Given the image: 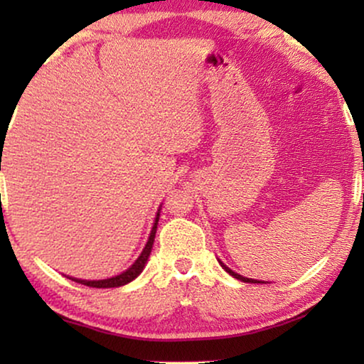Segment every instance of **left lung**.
Returning <instances> with one entry per match:
<instances>
[{"instance_id":"1","label":"left lung","mask_w":364,"mask_h":364,"mask_svg":"<svg viewBox=\"0 0 364 364\" xmlns=\"http://www.w3.org/2000/svg\"><path fill=\"white\" fill-rule=\"evenodd\" d=\"M220 265L223 267V270H225L227 273H230V275L233 277V278H237V280H240V282H245V283H265V282H258V280H253V278H247V277H242V275H238V273H235L233 270H230V268H228L227 265H223V263L220 262Z\"/></svg>"}]
</instances>
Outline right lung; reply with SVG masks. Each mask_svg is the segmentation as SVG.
<instances>
[{
    "label": "right lung",
    "instance_id": "1",
    "mask_svg": "<svg viewBox=\"0 0 364 364\" xmlns=\"http://www.w3.org/2000/svg\"><path fill=\"white\" fill-rule=\"evenodd\" d=\"M157 222H159V213L156 217V222H154V227L151 230V237H149V240L146 243V247H144L142 253L139 255L137 260L132 263L131 268H127V270L122 272L121 275L112 277V278H106V280H77V278H71V280L77 282V283H82V285H86V287H92V288H116V287H122V285H126V283L132 282L134 278H137L139 275H141V272L144 270V267H146V263H147V258H149V255H151V250H152V245H154V238H156Z\"/></svg>",
    "mask_w": 364,
    "mask_h": 364
}]
</instances>
